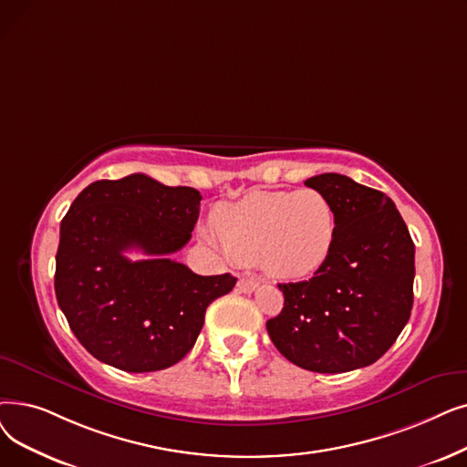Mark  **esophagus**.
<instances>
[{
    "instance_id": "esophagus-1",
    "label": "esophagus",
    "mask_w": 467,
    "mask_h": 467,
    "mask_svg": "<svg viewBox=\"0 0 467 467\" xmlns=\"http://www.w3.org/2000/svg\"><path fill=\"white\" fill-rule=\"evenodd\" d=\"M257 286H259V282H257L255 278L242 276V278L238 280V290H240V292H244V294H250V292H254Z\"/></svg>"
}]
</instances>
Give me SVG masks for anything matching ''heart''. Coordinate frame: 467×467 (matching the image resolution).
Wrapping results in <instances>:
<instances>
[{
	"mask_svg": "<svg viewBox=\"0 0 467 467\" xmlns=\"http://www.w3.org/2000/svg\"><path fill=\"white\" fill-rule=\"evenodd\" d=\"M229 255L257 265L273 278L297 280L318 271L334 252L337 219L317 189L259 191L213 213ZM206 238L215 240L212 231Z\"/></svg>",
	"mask_w": 467,
	"mask_h": 467,
	"instance_id": "1",
	"label": "heart"
}]
</instances>
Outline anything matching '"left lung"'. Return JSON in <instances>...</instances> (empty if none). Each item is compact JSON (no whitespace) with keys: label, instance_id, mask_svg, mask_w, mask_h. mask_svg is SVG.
I'll return each instance as SVG.
<instances>
[{"label":"left lung","instance_id":"1","mask_svg":"<svg viewBox=\"0 0 467 467\" xmlns=\"http://www.w3.org/2000/svg\"><path fill=\"white\" fill-rule=\"evenodd\" d=\"M337 219L332 255L313 278L278 284L284 307L267 320L275 348L320 374L376 362L407 327L414 301V242L393 200L339 173L306 181Z\"/></svg>","mask_w":467,"mask_h":467}]
</instances>
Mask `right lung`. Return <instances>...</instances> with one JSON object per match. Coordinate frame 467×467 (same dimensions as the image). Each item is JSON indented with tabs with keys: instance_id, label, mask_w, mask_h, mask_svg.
Instances as JSON below:
<instances>
[{
	"instance_id": "right-lung-1",
	"label": "right lung",
	"mask_w": 467,
	"mask_h": 467,
	"mask_svg": "<svg viewBox=\"0 0 467 467\" xmlns=\"http://www.w3.org/2000/svg\"><path fill=\"white\" fill-rule=\"evenodd\" d=\"M200 192L145 173L95 181L60 223L55 294L78 341L124 372L164 370L183 358L229 273L200 276L170 255L191 240ZM140 249L149 260L131 262Z\"/></svg>"
}]
</instances>
